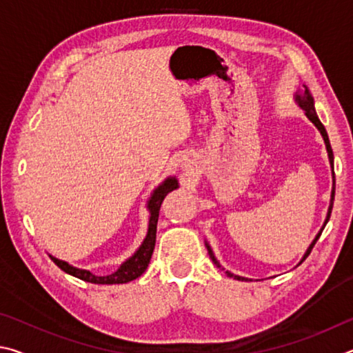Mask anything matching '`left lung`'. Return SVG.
Here are the masks:
<instances>
[{
    "label": "left lung",
    "mask_w": 353,
    "mask_h": 353,
    "mask_svg": "<svg viewBox=\"0 0 353 353\" xmlns=\"http://www.w3.org/2000/svg\"><path fill=\"white\" fill-rule=\"evenodd\" d=\"M305 87V85H303ZM296 103L299 104V107H301V109L305 112V115H307V118L310 119V121H312L316 128H318V130L321 132V135H322V139H324V143H325V148H327V154H328V160H330V166H332V170H333V151H332V146H330V141H328V135H327V130H325V128H324V124H322L321 121H319V118H318V115H316V110H314V99H313V97H312V93H310V90L308 88L305 87V90H302V92H297L296 93ZM333 199H334V172H333V188H332V199H330V205H328V212H327V218H325V221H324V225H322V229L319 230V234L314 236V240L312 241V244H310V248L307 249V252L303 254V256H302V260H301V263L307 259V256L310 255V252H312V249H313V246L316 244V241L319 240V236H321V234H322V230H324V227H325V224L328 223V219H330V213H332V208H333ZM205 246H207V250H208V255H210V259H212V261L214 263V265H216L218 268H221V265H219V261L216 260V256H214V254H213V250H212V248L208 246V243H205ZM301 263H299V265H301ZM225 274L229 277H234V279H236V280H248L246 277H240V276H235V274H232V272H229V271H225Z\"/></svg>",
    "instance_id": "obj_1"
}]
</instances>
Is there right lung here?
<instances>
[{
    "instance_id": "add662e5",
    "label": "right lung",
    "mask_w": 353,
    "mask_h": 353,
    "mask_svg": "<svg viewBox=\"0 0 353 353\" xmlns=\"http://www.w3.org/2000/svg\"><path fill=\"white\" fill-rule=\"evenodd\" d=\"M179 187V182L176 177H168L165 179L162 185H159L157 188L154 190V193L151 194V198L148 201V210H149V225H148V235L145 240H143L141 246L139 250L123 263L118 270L110 274V276H94L90 271L85 270H79V268H74L68 265L67 261L59 260L56 256L50 255V259L56 263V265L61 268L63 272L70 274V276L77 277L83 280V282H90V283H98V285H113V283H128L130 280L139 279L143 272L146 271V268L149 265V260H151L152 252H154V246H155V234H157V221H159V212L160 207H162V202L165 199V196L171 193L172 190H176Z\"/></svg>"
}]
</instances>
